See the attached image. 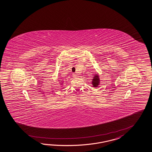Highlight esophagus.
<instances>
[{
    "label": "esophagus",
    "mask_w": 152,
    "mask_h": 152,
    "mask_svg": "<svg viewBox=\"0 0 152 152\" xmlns=\"http://www.w3.org/2000/svg\"><path fill=\"white\" fill-rule=\"evenodd\" d=\"M72 76H73V77H74V78H75L77 76H76V74H72Z\"/></svg>",
    "instance_id": "esophagus-1"
}]
</instances>
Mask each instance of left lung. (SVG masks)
<instances>
[{
    "instance_id": "obj_1",
    "label": "left lung",
    "mask_w": 152,
    "mask_h": 152,
    "mask_svg": "<svg viewBox=\"0 0 152 152\" xmlns=\"http://www.w3.org/2000/svg\"><path fill=\"white\" fill-rule=\"evenodd\" d=\"M99 83H100V80H99V75H97V74L94 75V78L92 79V84L93 86L94 87H98Z\"/></svg>"
}]
</instances>
